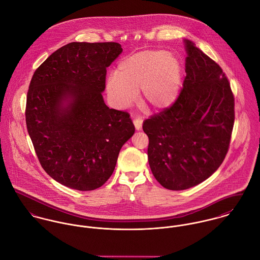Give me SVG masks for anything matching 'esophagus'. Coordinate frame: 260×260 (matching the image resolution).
<instances>
[{
	"instance_id": "34e87169",
	"label": "esophagus",
	"mask_w": 260,
	"mask_h": 260,
	"mask_svg": "<svg viewBox=\"0 0 260 260\" xmlns=\"http://www.w3.org/2000/svg\"><path fill=\"white\" fill-rule=\"evenodd\" d=\"M134 124L137 131H141L142 129V124H143V120L141 118H135L134 119Z\"/></svg>"
}]
</instances>
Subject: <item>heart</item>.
<instances>
[{
  "mask_svg": "<svg viewBox=\"0 0 260 260\" xmlns=\"http://www.w3.org/2000/svg\"><path fill=\"white\" fill-rule=\"evenodd\" d=\"M181 86L180 60L166 50H148L127 56L118 63L115 76L106 81V92L115 107L126 108L142 91L143 104L160 111L177 102Z\"/></svg>",
  "mask_w": 260,
  "mask_h": 260,
  "instance_id": "b5f03b06",
  "label": "heart"
}]
</instances>
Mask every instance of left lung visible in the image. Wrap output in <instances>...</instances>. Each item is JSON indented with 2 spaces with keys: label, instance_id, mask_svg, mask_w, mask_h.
<instances>
[{
  "label": "left lung",
  "instance_id": "1",
  "mask_svg": "<svg viewBox=\"0 0 260 260\" xmlns=\"http://www.w3.org/2000/svg\"><path fill=\"white\" fill-rule=\"evenodd\" d=\"M184 43L186 77L180 96L143 124L152 173L173 191L194 187L217 171L234 123V98L221 67L193 41Z\"/></svg>",
  "mask_w": 260,
  "mask_h": 260
}]
</instances>
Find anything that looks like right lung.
Listing matches in <instances>:
<instances>
[{
  "label": "right lung",
  "instance_id": "obj_1",
  "mask_svg": "<svg viewBox=\"0 0 260 260\" xmlns=\"http://www.w3.org/2000/svg\"><path fill=\"white\" fill-rule=\"evenodd\" d=\"M122 52L115 42H71L35 71L26 123L39 161L56 182L78 191L102 187L134 136L129 114L104 101L106 68Z\"/></svg>",
  "mask_w": 260,
  "mask_h": 260
}]
</instances>
